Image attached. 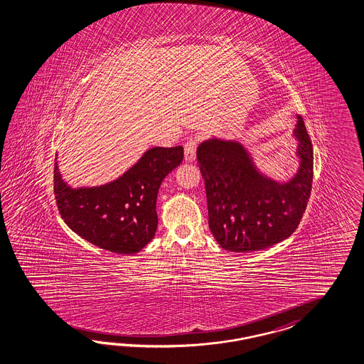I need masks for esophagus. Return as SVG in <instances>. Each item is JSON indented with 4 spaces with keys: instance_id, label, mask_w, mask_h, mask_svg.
I'll return each mask as SVG.
<instances>
[{
    "instance_id": "34e87169",
    "label": "esophagus",
    "mask_w": 364,
    "mask_h": 364,
    "mask_svg": "<svg viewBox=\"0 0 364 364\" xmlns=\"http://www.w3.org/2000/svg\"><path fill=\"white\" fill-rule=\"evenodd\" d=\"M198 141L200 140L197 138L187 139V141L184 144V154H186V160H188V161H193L195 160Z\"/></svg>"
}]
</instances>
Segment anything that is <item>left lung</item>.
I'll return each mask as SVG.
<instances>
[{"label":"left lung","mask_w":364,"mask_h":364,"mask_svg":"<svg viewBox=\"0 0 364 364\" xmlns=\"http://www.w3.org/2000/svg\"><path fill=\"white\" fill-rule=\"evenodd\" d=\"M299 172L287 184L261 176L245 149L212 139L197 148L207 191L209 228L217 242L232 252H255L291 236L305 213L311 188L314 152L304 119L298 117Z\"/></svg>","instance_id":"8db88e82"}]
</instances>
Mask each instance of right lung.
<instances>
[{"label": "right lung", "instance_id": "1", "mask_svg": "<svg viewBox=\"0 0 364 364\" xmlns=\"http://www.w3.org/2000/svg\"><path fill=\"white\" fill-rule=\"evenodd\" d=\"M184 148L155 147L123 176L98 188L71 189L54 164L59 215L77 235L111 253L134 255L155 236L157 192L163 178L181 163Z\"/></svg>", "mask_w": 364, "mask_h": 364}]
</instances>
